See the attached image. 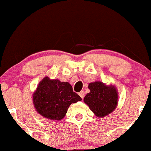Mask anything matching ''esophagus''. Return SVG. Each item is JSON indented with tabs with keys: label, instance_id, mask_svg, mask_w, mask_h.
I'll return each instance as SVG.
<instances>
[{
	"label": "esophagus",
	"instance_id": "obj_1",
	"mask_svg": "<svg viewBox=\"0 0 151 151\" xmlns=\"http://www.w3.org/2000/svg\"><path fill=\"white\" fill-rule=\"evenodd\" d=\"M79 96L81 97V99H83L84 96H85V92H84L83 91H81L79 93Z\"/></svg>",
	"mask_w": 151,
	"mask_h": 151
}]
</instances>
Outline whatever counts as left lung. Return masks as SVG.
Instances as JSON below:
<instances>
[{
  "mask_svg": "<svg viewBox=\"0 0 151 151\" xmlns=\"http://www.w3.org/2000/svg\"><path fill=\"white\" fill-rule=\"evenodd\" d=\"M88 88L90 93L86 95L83 101L96 116L104 117L116 109L118 92L114 86H106L101 81H95L88 84Z\"/></svg>",
  "mask_w": 151,
  "mask_h": 151,
  "instance_id": "8db88e82",
  "label": "left lung"
}]
</instances>
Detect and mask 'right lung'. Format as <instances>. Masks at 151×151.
<instances>
[{"instance_id": "obj_1", "label": "right lung", "mask_w": 151, "mask_h": 151, "mask_svg": "<svg viewBox=\"0 0 151 151\" xmlns=\"http://www.w3.org/2000/svg\"><path fill=\"white\" fill-rule=\"evenodd\" d=\"M80 96L73 91L70 84L58 79L45 77L33 93V104L40 114L52 120H61L70 105L81 101Z\"/></svg>"}]
</instances>
